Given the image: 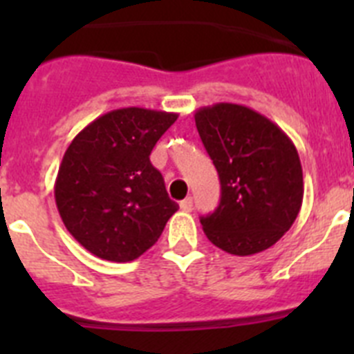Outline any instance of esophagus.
I'll use <instances>...</instances> for the list:
<instances>
[{"label":"esophagus","mask_w":354,"mask_h":354,"mask_svg":"<svg viewBox=\"0 0 354 354\" xmlns=\"http://www.w3.org/2000/svg\"><path fill=\"white\" fill-rule=\"evenodd\" d=\"M179 205H180V209H183V211L189 212L193 209V198H189V196H187V198H184Z\"/></svg>","instance_id":"1"}]
</instances>
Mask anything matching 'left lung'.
Wrapping results in <instances>:
<instances>
[{
	"label": "left lung",
	"mask_w": 354,
	"mask_h": 354,
	"mask_svg": "<svg viewBox=\"0 0 354 354\" xmlns=\"http://www.w3.org/2000/svg\"><path fill=\"white\" fill-rule=\"evenodd\" d=\"M195 122L221 184L220 205L200 218L207 239L239 257L271 248L301 209L294 143L270 118L232 102L196 109Z\"/></svg>",
	"instance_id": "left-lung-1"
}]
</instances>
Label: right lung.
<instances>
[{"label":"right lung","instance_id":"right-lung-1","mask_svg":"<svg viewBox=\"0 0 354 354\" xmlns=\"http://www.w3.org/2000/svg\"><path fill=\"white\" fill-rule=\"evenodd\" d=\"M177 117L147 108L113 109L90 122L65 150L56 207L72 237L95 257L138 259L179 209L149 158Z\"/></svg>","mask_w":354,"mask_h":354}]
</instances>
